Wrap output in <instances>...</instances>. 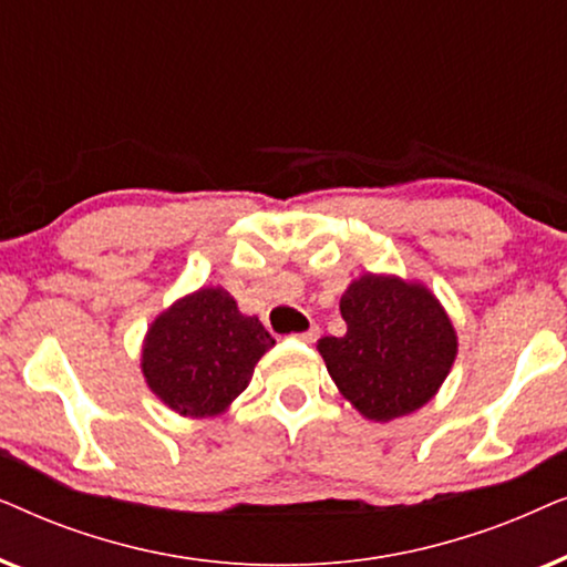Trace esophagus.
<instances>
[{"instance_id": "1", "label": "esophagus", "mask_w": 567, "mask_h": 567, "mask_svg": "<svg viewBox=\"0 0 567 567\" xmlns=\"http://www.w3.org/2000/svg\"><path fill=\"white\" fill-rule=\"evenodd\" d=\"M297 338L305 340V343H315V340L320 338V328H317V324H309V328L305 332H299Z\"/></svg>"}]
</instances>
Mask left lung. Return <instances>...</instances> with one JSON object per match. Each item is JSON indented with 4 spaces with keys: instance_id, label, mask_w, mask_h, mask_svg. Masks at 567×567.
<instances>
[{
    "instance_id": "8db88e82",
    "label": "left lung",
    "mask_w": 567,
    "mask_h": 567,
    "mask_svg": "<svg viewBox=\"0 0 567 567\" xmlns=\"http://www.w3.org/2000/svg\"><path fill=\"white\" fill-rule=\"evenodd\" d=\"M346 336L320 338L338 392L363 417L390 423L436 398L460 340L429 286L394 274H361L340 297Z\"/></svg>"
}]
</instances>
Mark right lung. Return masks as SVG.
I'll list each match as a JSON object with an SVG mask.
<instances>
[{"mask_svg": "<svg viewBox=\"0 0 567 567\" xmlns=\"http://www.w3.org/2000/svg\"><path fill=\"white\" fill-rule=\"evenodd\" d=\"M276 340L239 312L221 286H200L154 317L142 340V374L154 398L183 417L227 413Z\"/></svg>", "mask_w": 567, "mask_h": 567, "instance_id": "right-lung-1", "label": "right lung"}]
</instances>
